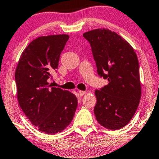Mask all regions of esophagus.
<instances>
[{
    "instance_id": "34e87169",
    "label": "esophagus",
    "mask_w": 159,
    "mask_h": 159,
    "mask_svg": "<svg viewBox=\"0 0 159 159\" xmlns=\"http://www.w3.org/2000/svg\"><path fill=\"white\" fill-rule=\"evenodd\" d=\"M85 94V91H79V95L80 96V97H82V96H83Z\"/></svg>"
}]
</instances>
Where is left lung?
Returning a JSON list of instances; mask_svg holds the SVG:
<instances>
[{"instance_id":"left-lung-1","label":"left lung","mask_w":159,"mask_h":159,"mask_svg":"<svg viewBox=\"0 0 159 159\" xmlns=\"http://www.w3.org/2000/svg\"><path fill=\"white\" fill-rule=\"evenodd\" d=\"M83 37L90 43L98 74L109 81L95 90L96 119L107 129H120L131 121L140 103L137 56L127 41L109 29L92 30Z\"/></svg>"}]
</instances>
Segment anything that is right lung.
Instances as JSON below:
<instances>
[{
    "label": "right lung",
    "mask_w": 159,
    "mask_h": 159,
    "mask_svg": "<svg viewBox=\"0 0 159 159\" xmlns=\"http://www.w3.org/2000/svg\"><path fill=\"white\" fill-rule=\"evenodd\" d=\"M69 39L67 34L40 37L27 46L15 74L17 97L22 111L40 131L61 132L70 124L77 98L69 91L52 87L48 80L58 68L60 55Z\"/></svg>",
    "instance_id": "add662e5"
}]
</instances>
